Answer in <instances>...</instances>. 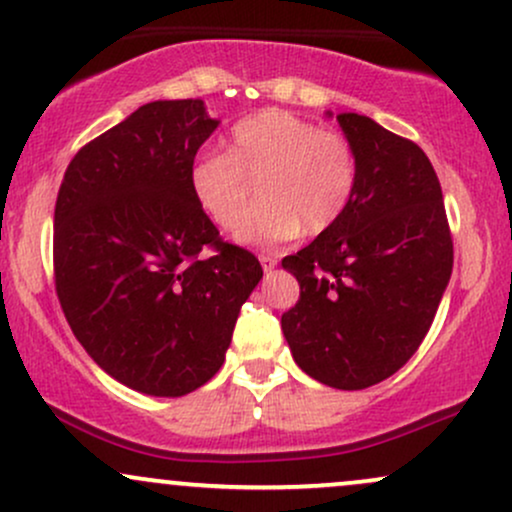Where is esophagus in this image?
I'll list each match as a JSON object with an SVG mask.
<instances>
[{
  "mask_svg": "<svg viewBox=\"0 0 512 512\" xmlns=\"http://www.w3.org/2000/svg\"><path fill=\"white\" fill-rule=\"evenodd\" d=\"M258 261H261L263 270H273L275 266H278V258L270 256V254H261V256H258Z\"/></svg>",
  "mask_w": 512,
  "mask_h": 512,
  "instance_id": "obj_1",
  "label": "esophagus"
}]
</instances>
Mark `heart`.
<instances>
[{"label": "heart", "mask_w": 512, "mask_h": 512, "mask_svg": "<svg viewBox=\"0 0 512 512\" xmlns=\"http://www.w3.org/2000/svg\"><path fill=\"white\" fill-rule=\"evenodd\" d=\"M256 177L261 203L244 215L234 239L275 246L302 230L326 232L345 215L357 189V155L338 131L268 107L232 126L227 153H201L189 165L196 206L222 230L242 218Z\"/></svg>", "instance_id": "b5f03b06"}]
</instances>
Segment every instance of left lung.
I'll return each mask as SVG.
<instances>
[{"label": "left lung", "instance_id": "8db88e82", "mask_svg": "<svg viewBox=\"0 0 512 512\" xmlns=\"http://www.w3.org/2000/svg\"><path fill=\"white\" fill-rule=\"evenodd\" d=\"M338 122L357 155V189L330 230L282 258L302 290L282 333L311 378L362 390L419 350L453 273V239L424 150L364 114Z\"/></svg>", "mask_w": 512, "mask_h": 512}]
</instances>
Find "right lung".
I'll return each mask as SVG.
<instances>
[{"mask_svg": "<svg viewBox=\"0 0 512 512\" xmlns=\"http://www.w3.org/2000/svg\"><path fill=\"white\" fill-rule=\"evenodd\" d=\"M203 100H155L86 143L54 206V287L114 381L179 398L220 371L263 268L196 206L189 165L218 129Z\"/></svg>", "mask_w": 512, "mask_h": 512, "instance_id": "add662e5", "label": "right lung"}]
</instances>
